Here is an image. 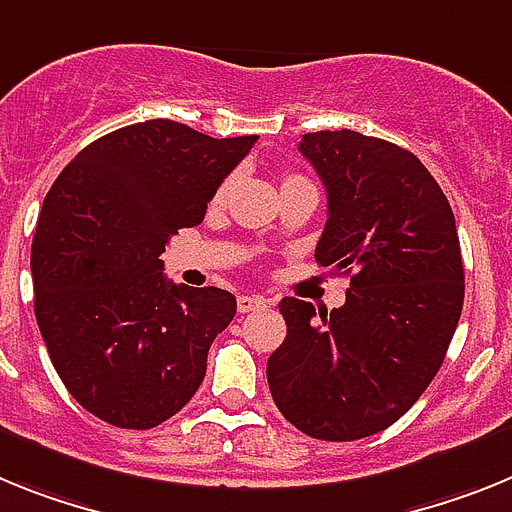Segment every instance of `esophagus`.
Masks as SVG:
<instances>
[{
	"label": "esophagus",
	"instance_id": "esophagus-1",
	"mask_svg": "<svg viewBox=\"0 0 512 512\" xmlns=\"http://www.w3.org/2000/svg\"><path fill=\"white\" fill-rule=\"evenodd\" d=\"M268 306V301L262 299V296H239L237 299V309L239 314H250V311H260Z\"/></svg>",
	"mask_w": 512,
	"mask_h": 512
}]
</instances>
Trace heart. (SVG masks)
<instances>
[{"mask_svg":"<svg viewBox=\"0 0 512 512\" xmlns=\"http://www.w3.org/2000/svg\"><path fill=\"white\" fill-rule=\"evenodd\" d=\"M293 180H304V177H299V175H286V180H283V182H293ZM226 188H229V182H226V185H221V190H219V198H221V195L226 193Z\"/></svg>","mask_w":512,"mask_h":512,"instance_id":"1","label":"heart"}]
</instances>
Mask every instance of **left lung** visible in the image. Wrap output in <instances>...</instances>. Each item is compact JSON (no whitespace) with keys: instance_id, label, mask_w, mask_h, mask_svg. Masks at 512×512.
Masks as SVG:
<instances>
[{"instance_id":"8db88e82","label":"left lung","mask_w":512,"mask_h":512,"mask_svg":"<svg viewBox=\"0 0 512 512\" xmlns=\"http://www.w3.org/2000/svg\"><path fill=\"white\" fill-rule=\"evenodd\" d=\"M299 151L327 190L319 265L350 273L340 309L278 304L275 407L319 441H358L399 420L441 368L464 306L451 203L425 164L358 131L306 133Z\"/></svg>"}]
</instances>
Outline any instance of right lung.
Returning a JSON list of instances; mask_svg holds the SVG:
<instances>
[{"mask_svg": "<svg viewBox=\"0 0 512 512\" xmlns=\"http://www.w3.org/2000/svg\"><path fill=\"white\" fill-rule=\"evenodd\" d=\"M255 141L133 123L84 146L48 190L30 250L35 319L71 397L115 428L177 415L237 314L229 291L167 281L159 255L201 224Z\"/></svg>", "mask_w": 512, "mask_h": 512, "instance_id": "add662e5", "label": "right lung"}]
</instances>
